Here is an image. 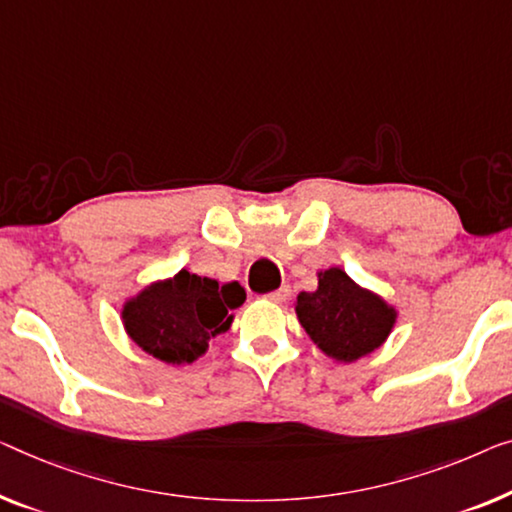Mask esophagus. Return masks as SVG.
<instances>
[{"label":"esophagus","mask_w":512,"mask_h":512,"mask_svg":"<svg viewBox=\"0 0 512 512\" xmlns=\"http://www.w3.org/2000/svg\"><path fill=\"white\" fill-rule=\"evenodd\" d=\"M289 294H292V289H289V285H282L280 289H276V292H271L266 299H269L271 303H285L289 299Z\"/></svg>","instance_id":"1"}]
</instances>
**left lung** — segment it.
<instances>
[{
	"label": "left lung",
	"instance_id": "1",
	"mask_svg": "<svg viewBox=\"0 0 512 512\" xmlns=\"http://www.w3.org/2000/svg\"><path fill=\"white\" fill-rule=\"evenodd\" d=\"M294 310L308 338L335 363H356L377 352L398 322L395 305L340 266L317 271V289L296 296Z\"/></svg>",
	"mask_w": 512,
	"mask_h": 512
}]
</instances>
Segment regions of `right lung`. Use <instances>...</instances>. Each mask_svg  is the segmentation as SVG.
I'll list each match as a JSON object with an SVG mask.
<instances>
[{
  "label": "right lung",
  "instance_id": "obj_1",
  "mask_svg": "<svg viewBox=\"0 0 512 512\" xmlns=\"http://www.w3.org/2000/svg\"><path fill=\"white\" fill-rule=\"evenodd\" d=\"M243 301L246 292L236 280L220 285L181 269L128 296L121 305V324L144 354L181 368L207 354L211 338L230 331L232 310Z\"/></svg>",
  "mask_w": 512,
  "mask_h": 512
}]
</instances>
